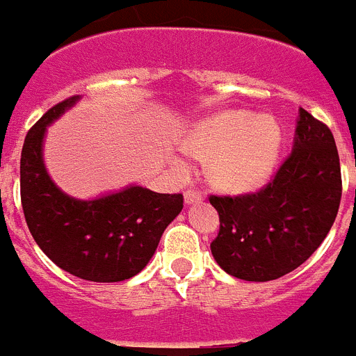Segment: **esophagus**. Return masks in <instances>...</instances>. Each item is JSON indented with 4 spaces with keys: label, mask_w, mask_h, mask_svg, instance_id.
<instances>
[{
    "label": "esophagus",
    "mask_w": 356,
    "mask_h": 356,
    "mask_svg": "<svg viewBox=\"0 0 356 356\" xmlns=\"http://www.w3.org/2000/svg\"><path fill=\"white\" fill-rule=\"evenodd\" d=\"M184 197L187 205H193V203H200L203 200V194L200 191H196V188H187L184 193Z\"/></svg>",
    "instance_id": "esophagus-1"
}]
</instances>
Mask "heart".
<instances>
[{
	"instance_id": "1",
	"label": "heart",
	"mask_w": 356,
	"mask_h": 356,
	"mask_svg": "<svg viewBox=\"0 0 356 356\" xmlns=\"http://www.w3.org/2000/svg\"><path fill=\"white\" fill-rule=\"evenodd\" d=\"M188 153L209 159L207 175L216 187L244 194L262 187L282 147V131L271 118L226 110L196 122L185 135Z\"/></svg>"
}]
</instances>
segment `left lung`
Returning <instances> with one entry per match:
<instances>
[{
	"mask_svg": "<svg viewBox=\"0 0 356 356\" xmlns=\"http://www.w3.org/2000/svg\"><path fill=\"white\" fill-rule=\"evenodd\" d=\"M342 196L339 151L325 122L300 108L294 147L259 193L210 194L219 234L210 244L228 275L269 282L294 271L321 246Z\"/></svg>",
	"mask_w": 356,
	"mask_h": 356,
	"instance_id": "obj_1",
	"label": "left lung"
}]
</instances>
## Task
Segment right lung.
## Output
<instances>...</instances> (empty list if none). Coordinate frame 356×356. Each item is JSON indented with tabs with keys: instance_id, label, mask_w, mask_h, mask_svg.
<instances>
[{
	"instance_id": "1",
	"label": "right lung",
	"mask_w": 356,
	"mask_h": 356,
	"mask_svg": "<svg viewBox=\"0 0 356 356\" xmlns=\"http://www.w3.org/2000/svg\"><path fill=\"white\" fill-rule=\"evenodd\" d=\"M78 99L56 103L28 131L21 151V205L31 237L60 269L89 282H122L146 267L163 229L184 209V196L139 185L90 201L62 193L44 168L42 140L46 127Z\"/></svg>"
}]
</instances>
